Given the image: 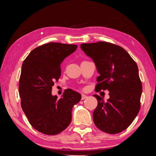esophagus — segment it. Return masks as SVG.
<instances>
[{
    "label": "esophagus",
    "mask_w": 156,
    "mask_h": 156,
    "mask_svg": "<svg viewBox=\"0 0 156 156\" xmlns=\"http://www.w3.org/2000/svg\"><path fill=\"white\" fill-rule=\"evenodd\" d=\"M86 98H87V95H85V94H82V97H81V99H82V100H84V99H85Z\"/></svg>",
    "instance_id": "obj_1"
}]
</instances>
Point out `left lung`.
<instances>
[{
    "label": "left lung",
    "mask_w": 156,
    "mask_h": 156,
    "mask_svg": "<svg viewBox=\"0 0 156 156\" xmlns=\"http://www.w3.org/2000/svg\"><path fill=\"white\" fill-rule=\"evenodd\" d=\"M80 48L94 61L99 73L95 90L109 91L107 101L94 95L98 101L93 112L94 124L106 133L121 132L131 125L140 109L142 85L137 65L126 50L113 43H83Z\"/></svg>",
    "instance_id": "8db88e82"
}]
</instances>
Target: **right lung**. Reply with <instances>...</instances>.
<instances>
[{
    "label": "right lung",
    "instance_id": "add662e5",
    "mask_svg": "<svg viewBox=\"0 0 156 156\" xmlns=\"http://www.w3.org/2000/svg\"><path fill=\"white\" fill-rule=\"evenodd\" d=\"M76 45L49 43L34 49L23 62L19 84L21 106L34 128L48 135L62 132L71 121L73 106L81 95L67 89L62 98L52 95L54 82L61 76L60 65Z\"/></svg>",
    "mask_w": 156,
    "mask_h": 156
}]
</instances>
